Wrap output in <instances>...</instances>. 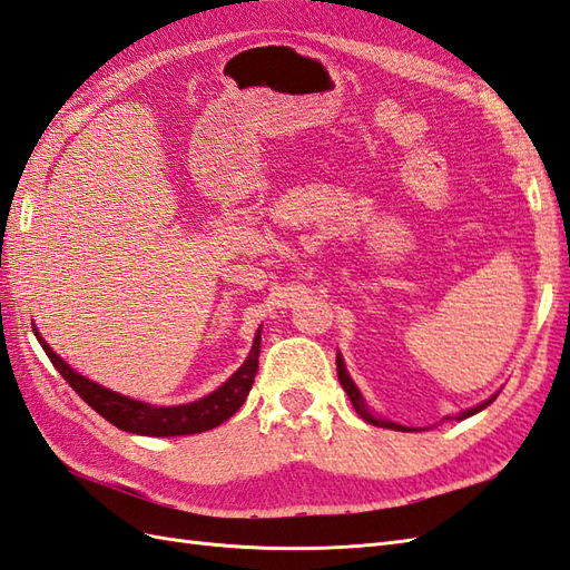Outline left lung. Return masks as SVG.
Here are the masks:
<instances>
[{
  "instance_id": "left-lung-1",
  "label": "left lung",
  "mask_w": 570,
  "mask_h": 570,
  "mask_svg": "<svg viewBox=\"0 0 570 570\" xmlns=\"http://www.w3.org/2000/svg\"><path fill=\"white\" fill-rule=\"evenodd\" d=\"M337 376H340V383H342V389L347 391V395H350V401H352V405H354V410L356 413H360L368 425H376V428H389V430H399V432H413L410 428H405V425H399V422H391V420H383V417H379L372 407L366 405V401H364V395H362V391L356 389V383L352 381V376L347 374V366H345V360H342V354L337 352ZM498 399V393L495 395H491V399L488 401H483V403H479V405H473V407H469V410H464V413H459L456 415V420H466V417H471V415H475V413H481L483 407H488L491 405L493 401ZM446 420H452V417H446Z\"/></svg>"
}]
</instances>
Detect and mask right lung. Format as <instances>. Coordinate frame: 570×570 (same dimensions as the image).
Returning a JSON list of instances; mask_svg holds the SVG:
<instances>
[{"label": "right lung", "mask_w": 570, "mask_h": 570, "mask_svg": "<svg viewBox=\"0 0 570 570\" xmlns=\"http://www.w3.org/2000/svg\"><path fill=\"white\" fill-rule=\"evenodd\" d=\"M33 333H36V340L41 342V347L48 354L52 366H56L62 374V379L77 391L79 399L95 407L104 420H109L118 430L142 434V436L196 434V432L214 430L220 425V422L233 417L245 403L249 389H253L257 366H259L257 362L259 347H262V327H259L253 342V350H249L243 366L237 368V372L214 393H208L204 399H198L194 403H184V405H150L136 399H128V395H121L111 389H104L91 379L77 374L68 362L60 360V356L52 352V347L41 337V333H38V327H33Z\"/></svg>", "instance_id": "add662e5"}]
</instances>
